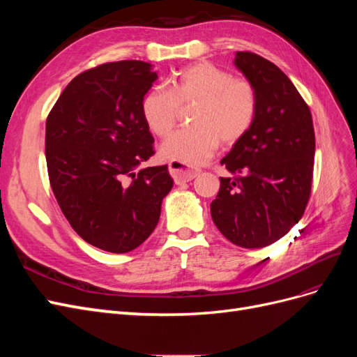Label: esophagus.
Masks as SVG:
<instances>
[{"instance_id": "esophagus-1", "label": "esophagus", "mask_w": 357, "mask_h": 357, "mask_svg": "<svg viewBox=\"0 0 357 357\" xmlns=\"http://www.w3.org/2000/svg\"><path fill=\"white\" fill-rule=\"evenodd\" d=\"M168 169H169V174L172 176V178H174V181L177 183V185H181V183L190 181V180H193L199 174V171L186 168L185 165L180 164V162H169Z\"/></svg>"}]
</instances>
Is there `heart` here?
I'll return each mask as SVG.
<instances>
[{
	"instance_id": "heart-1",
	"label": "heart",
	"mask_w": 357,
	"mask_h": 357,
	"mask_svg": "<svg viewBox=\"0 0 357 357\" xmlns=\"http://www.w3.org/2000/svg\"><path fill=\"white\" fill-rule=\"evenodd\" d=\"M190 126L172 134L160 146L165 160L185 167L204 164L223 144L241 139L255 123L257 92L253 83L213 66L198 62L180 70L169 79V89H150L142 100L147 128L158 137L174 129L180 107L192 105Z\"/></svg>"
}]
</instances>
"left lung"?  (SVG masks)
I'll return each instance as SVG.
<instances>
[{"label": "left lung", "mask_w": 357, "mask_h": 357, "mask_svg": "<svg viewBox=\"0 0 357 357\" xmlns=\"http://www.w3.org/2000/svg\"><path fill=\"white\" fill-rule=\"evenodd\" d=\"M235 67L257 92L255 123L220 164L211 218L231 243L259 248L301 220L310 199L316 138L307 102L287 75L252 52H236Z\"/></svg>", "instance_id": "left-lung-1"}]
</instances>
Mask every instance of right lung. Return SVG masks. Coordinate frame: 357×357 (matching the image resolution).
I'll use <instances>...</instances> for the list:
<instances>
[{
    "label": "right lung",
    "mask_w": 357,
    "mask_h": 357,
    "mask_svg": "<svg viewBox=\"0 0 357 357\" xmlns=\"http://www.w3.org/2000/svg\"><path fill=\"white\" fill-rule=\"evenodd\" d=\"M158 74L143 61L107 62L74 77L46 121L50 186L71 228L101 250L128 253L159 222L168 167L155 155L142 100Z\"/></svg>",
    "instance_id": "obj_1"
}]
</instances>
